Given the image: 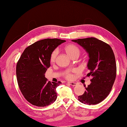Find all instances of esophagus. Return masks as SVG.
Listing matches in <instances>:
<instances>
[{"label":"esophagus","instance_id":"obj_1","mask_svg":"<svg viewBox=\"0 0 127 127\" xmlns=\"http://www.w3.org/2000/svg\"><path fill=\"white\" fill-rule=\"evenodd\" d=\"M67 83L69 84L70 85L73 86H75L77 85V84L76 83H74V82H68Z\"/></svg>","mask_w":127,"mask_h":127}]
</instances>
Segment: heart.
I'll list each match as a JSON object with an SVG mask.
<instances>
[{"label":"heart","mask_w":127,"mask_h":127,"mask_svg":"<svg viewBox=\"0 0 127 127\" xmlns=\"http://www.w3.org/2000/svg\"><path fill=\"white\" fill-rule=\"evenodd\" d=\"M64 50L66 51L67 54L70 57H71L72 56H74L75 55H79L80 52L79 49L75 45L72 44L66 45V47H64ZM57 54H58L57 50H55L51 53L50 58V61L51 63H53L55 61ZM66 77L67 78L71 79L72 78V75L68 71L66 74Z\"/></svg>","instance_id":"obj_1"}]
</instances>
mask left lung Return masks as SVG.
I'll use <instances>...</instances> for the list:
<instances>
[{
  "label": "left lung",
  "instance_id": "obj_1",
  "mask_svg": "<svg viewBox=\"0 0 127 127\" xmlns=\"http://www.w3.org/2000/svg\"><path fill=\"white\" fill-rule=\"evenodd\" d=\"M88 54L87 68L91 76V83L78 100L88 105H95L104 99L112 89L116 77L117 67L115 56L110 46L95 37L72 40Z\"/></svg>",
  "mask_w": 127,
  "mask_h": 127
}]
</instances>
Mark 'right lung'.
<instances>
[{"label":"right lung","instance_id":"obj_1","mask_svg":"<svg viewBox=\"0 0 127 127\" xmlns=\"http://www.w3.org/2000/svg\"><path fill=\"white\" fill-rule=\"evenodd\" d=\"M65 40L46 39L27 47L16 65L19 87L25 99L32 104L43 107L50 105L57 99L56 88L61 83L48 82L45 77L50 66L51 53Z\"/></svg>","mask_w":127,"mask_h":127}]
</instances>
